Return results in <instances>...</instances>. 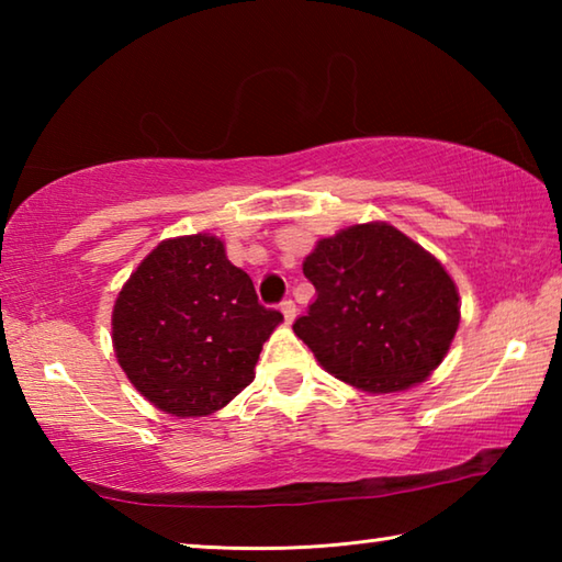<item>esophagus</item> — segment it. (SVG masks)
<instances>
[{"label": "esophagus", "mask_w": 562, "mask_h": 562, "mask_svg": "<svg viewBox=\"0 0 562 562\" xmlns=\"http://www.w3.org/2000/svg\"><path fill=\"white\" fill-rule=\"evenodd\" d=\"M280 310H282V315H284V319H288V322H294V317H297V304H294L292 300H284L280 304Z\"/></svg>", "instance_id": "esophagus-1"}]
</instances>
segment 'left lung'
Wrapping results in <instances>:
<instances>
[{"label":"left lung","instance_id":"1","mask_svg":"<svg viewBox=\"0 0 562 562\" xmlns=\"http://www.w3.org/2000/svg\"><path fill=\"white\" fill-rule=\"evenodd\" d=\"M317 300L292 329L319 367L369 394L429 379L461 322L443 265L394 225H349L317 240L302 265Z\"/></svg>","mask_w":562,"mask_h":562}]
</instances>
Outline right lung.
Instances as JSON below:
<instances>
[{"label": "right lung", "mask_w": 562, "mask_h": 562, "mask_svg": "<svg viewBox=\"0 0 562 562\" xmlns=\"http://www.w3.org/2000/svg\"><path fill=\"white\" fill-rule=\"evenodd\" d=\"M282 322L250 274L211 233L168 237L123 284L111 315L113 351L146 402L178 418L211 416L255 379Z\"/></svg>", "instance_id": "right-lung-1"}]
</instances>
